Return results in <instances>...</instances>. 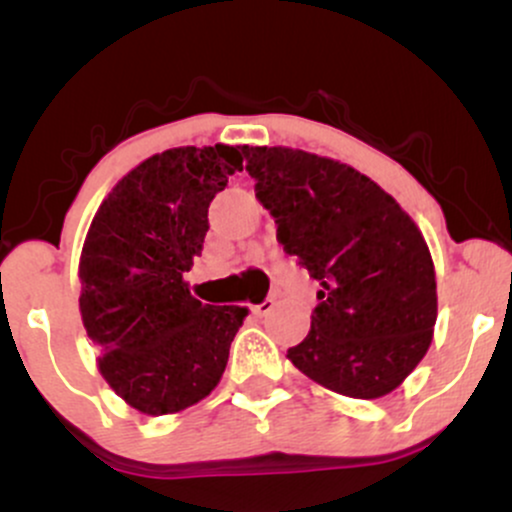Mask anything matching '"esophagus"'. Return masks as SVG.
Masks as SVG:
<instances>
[{"instance_id": "1", "label": "esophagus", "mask_w": 512, "mask_h": 512, "mask_svg": "<svg viewBox=\"0 0 512 512\" xmlns=\"http://www.w3.org/2000/svg\"><path fill=\"white\" fill-rule=\"evenodd\" d=\"M274 310V301L272 298H267V301H262V303H257V305H252V313H255L257 317H264V315H269Z\"/></svg>"}]
</instances>
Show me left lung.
Masks as SVG:
<instances>
[{
  "label": "left lung",
  "mask_w": 512,
  "mask_h": 512,
  "mask_svg": "<svg viewBox=\"0 0 512 512\" xmlns=\"http://www.w3.org/2000/svg\"><path fill=\"white\" fill-rule=\"evenodd\" d=\"M243 154L276 240L320 284L308 337L289 361L339 395L392 392L426 356L438 317L419 226L378 182L334 158L289 146Z\"/></svg>",
  "instance_id": "8db88e82"
}]
</instances>
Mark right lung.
<instances>
[{"instance_id":"1","label":"right lung","mask_w":512,"mask_h":512,"mask_svg":"<svg viewBox=\"0 0 512 512\" xmlns=\"http://www.w3.org/2000/svg\"><path fill=\"white\" fill-rule=\"evenodd\" d=\"M243 170V146H178L139 163L103 199L79 260V310L98 370L129 407L175 414L219 385L248 308L204 305L185 272L209 204Z\"/></svg>"}]
</instances>
